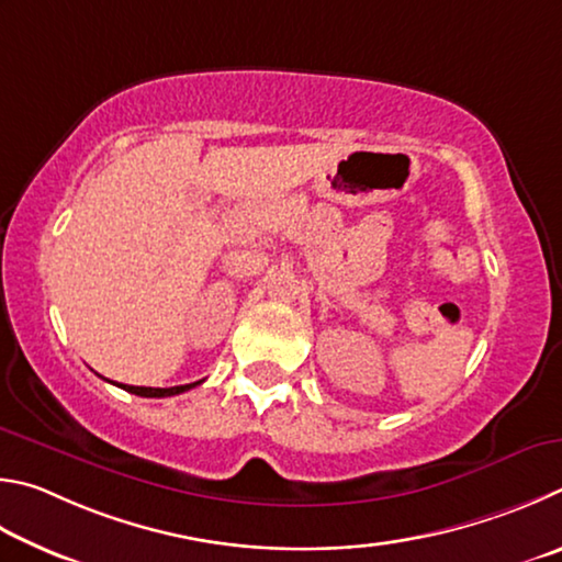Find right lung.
<instances>
[{
    "label": "right lung",
    "mask_w": 562,
    "mask_h": 562,
    "mask_svg": "<svg viewBox=\"0 0 562 562\" xmlns=\"http://www.w3.org/2000/svg\"><path fill=\"white\" fill-rule=\"evenodd\" d=\"M196 385H200V382H192V385H177V387H133V385H121V387L133 392V395H140V397H172V395H180V392H187Z\"/></svg>",
    "instance_id": "obj_1"
}]
</instances>
